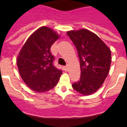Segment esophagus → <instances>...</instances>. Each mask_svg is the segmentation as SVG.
Instances as JSON below:
<instances>
[{
    "instance_id": "esophagus-1",
    "label": "esophagus",
    "mask_w": 127,
    "mask_h": 127,
    "mask_svg": "<svg viewBox=\"0 0 127 127\" xmlns=\"http://www.w3.org/2000/svg\"><path fill=\"white\" fill-rule=\"evenodd\" d=\"M64 70H65V71H68V70H69V66L68 65L65 66V67H64Z\"/></svg>"
}]
</instances>
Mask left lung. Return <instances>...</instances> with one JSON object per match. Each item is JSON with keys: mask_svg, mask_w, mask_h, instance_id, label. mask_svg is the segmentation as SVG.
Returning <instances> with one entry per match:
<instances>
[{"mask_svg": "<svg viewBox=\"0 0 127 127\" xmlns=\"http://www.w3.org/2000/svg\"><path fill=\"white\" fill-rule=\"evenodd\" d=\"M77 49L81 67L79 81L72 88L81 94L95 93L102 85L109 71L111 54L97 35L86 29L67 32Z\"/></svg>", "mask_w": 127, "mask_h": 127, "instance_id": "left-lung-1", "label": "left lung"}]
</instances>
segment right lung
Listing matches in <instances>:
<instances>
[{"mask_svg":"<svg viewBox=\"0 0 127 127\" xmlns=\"http://www.w3.org/2000/svg\"><path fill=\"white\" fill-rule=\"evenodd\" d=\"M60 36L46 27L39 28L27 40L19 53L17 65L23 81L36 92H45L58 83L62 71L53 65L51 46Z\"/></svg>","mask_w":127,"mask_h":127,"instance_id":"1","label":"right lung"}]
</instances>
